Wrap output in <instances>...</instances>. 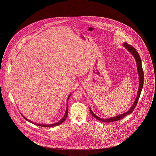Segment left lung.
I'll return each mask as SVG.
<instances>
[{
	"label": "left lung",
	"mask_w": 156,
	"mask_h": 156,
	"mask_svg": "<svg viewBox=\"0 0 156 156\" xmlns=\"http://www.w3.org/2000/svg\"><path fill=\"white\" fill-rule=\"evenodd\" d=\"M123 45H124V46L126 47V48L127 49V50L133 55L134 57L135 58V59H136V63H137V70H138L139 75V89H138L137 95L136 98V99H135V101H134L133 105H132V106L131 107V108H130L128 111L126 112V113H124L120 115L115 116V117H113V118H109V119H101V118L98 117L97 115H95L92 112V111H91L90 108H89L90 112V113L92 114V115L95 119L98 120H99V121L103 122L109 123V122H113L118 121V120H120V119H123L124 117H125L126 116H127V115H130V113H132V112L133 111L134 108H136V105H137V102H138L139 99V97H140V94H141V90H142V88H143V82H144V73H143V70L142 66H141V61L139 53L136 50V49L134 48L133 47H132V45L127 44V43H125Z\"/></svg>",
	"instance_id": "obj_1"
}]
</instances>
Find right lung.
I'll use <instances>...</instances> for the list:
<instances>
[{
  "instance_id": "obj_1",
  "label": "right lung",
  "mask_w": 156,
  "mask_h": 156,
  "mask_svg": "<svg viewBox=\"0 0 156 156\" xmlns=\"http://www.w3.org/2000/svg\"><path fill=\"white\" fill-rule=\"evenodd\" d=\"M70 95H69L68 97V99H67V110H66V113H65V115H64V116L62 118V119H61V120H59V122H57V123H54V124H51V125H43V124H36V123H33V122H31V121H30L29 120V119H27V118H26L24 116H23V117L24 118V119H26V120H27L28 122H31V123H33V124H34V125H36L37 126H41V127H52V126H58V125H61V123H62L64 121H65V120L67 118V115H68V99H69V98L70 97Z\"/></svg>"
}]
</instances>
